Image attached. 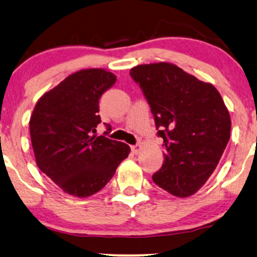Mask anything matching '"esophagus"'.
<instances>
[{
	"mask_svg": "<svg viewBox=\"0 0 257 257\" xmlns=\"http://www.w3.org/2000/svg\"><path fill=\"white\" fill-rule=\"evenodd\" d=\"M131 150L135 154H138L140 152V150H142V145H140V144H137V145L131 146Z\"/></svg>",
	"mask_w": 257,
	"mask_h": 257,
	"instance_id": "obj_1",
	"label": "esophagus"
}]
</instances>
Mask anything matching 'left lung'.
Returning <instances> with one entry per match:
<instances>
[{
  "instance_id": "8db88e82",
  "label": "left lung",
  "mask_w": 257,
  "mask_h": 257,
  "mask_svg": "<svg viewBox=\"0 0 257 257\" xmlns=\"http://www.w3.org/2000/svg\"><path fill=\"white\" fill-rule=\"evenodd\" d=\"M130 75L139 84L164 139L165 161L154 184L178 198L195 194L222 157L230 138V115L210 83L172 63L142 64Z\"/></svg>"
}]
</instances>
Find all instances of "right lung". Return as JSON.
Here are the masks:
<instances>
[{
    "label": "right lung",
    "mask_w": 257,
    "mask_h": 257,
    "mask_svg": "<svg viewBox=\"0 0 257 257\" xmlns=\"http://www.w3.org/2000/svg\"><path fill=\"white\" fill-rule=\"evenodd\" d=\"M115 80L105 69L79 70L35 105L29 127L36 164L70 195L99 192L131 151L125 143L93 135L100 122L99 98Z\"/></svg>",
    "instance_id": "add662e5"
}]
</instances>
